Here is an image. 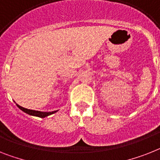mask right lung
<instances>
[{"instance_id": "1", "label": "right lung", "mask_w": 160, "mask_h": 160, "mask_svg": "<svg viewBox=\"0 0 160 160\" xmlns=\"http://www.w3.org/2000/svg\"><path fill=\"white\" fill-rule=\"evenodd\" d=\"M16 105H17V107H18L20 110H22V111H24L25 113L28 114V115H33V116H37V117L40 118H45L46 117V116H48V115H52V114L55 113V112H57V111H52V112H42V111L27 109V108H24V107H21V106L18 105V104H16Z\"/></svg>"}]
</instances>
